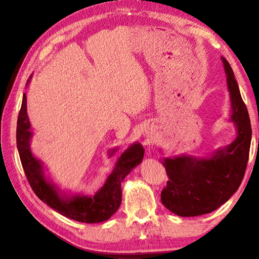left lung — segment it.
<instances>
[{"mask_svg":"<svg viewBox=\"0 0 259 259\" xmlns=\"http://www.w3.org/2000/svg\"><path fill=\"white\" fill-rule=\"evenodd\" d=\"M222 61L232 102L230 120L237 129V138L208 158L180 156L163 159L169 180L161 191V202L181 217L200 216L221 207L239 188L248 162L249 114L232 67L225 58Z\"/></svg>","mask_w":259,"mask_h":259,"instance_id":"obj_1","label":"left lung"}]
</instances>
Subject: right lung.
<instances>
[{"instance_id": "1", "label": "right lung", "mask_w": 259, "mask_h": 259, "mask_svg": "<svg viewBox=\"0 0 259 259\" xmlns=\"http://www.w3.org/2000/svg\"><path fill=\"white\" fill-rule=\"evenodd\" d=\"M30 129L31 124L26 113V96L24 93L16 126V146L22 167L34 194L53 210L73 221L87 224L108 221L121 205V183L125 176L142 161L145 155L142 146L140 144L131 145L119 157L106 184L93 196L64 197L60 195L56 186L47 180L41 161L32 155L30 149L32 131ZM113 152H115V149L110 152L109 156H112Z\"/></svg>"}]
</instances>
